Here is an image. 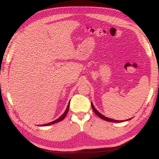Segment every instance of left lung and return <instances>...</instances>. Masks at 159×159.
<instances>
[{"instance_id": "obj_1", "label": "left lung", "mask_w": 159, "mask_h": 159, "mask_svg": "<svg viewBox=\"0 0 159 159\" xmlns=\"http://www.w3.org/2000/svg\"><path fill=\"white\" fill-rule=\"evenodd\" d=\"M91 106H92V108L93 109L94 112L95 113V114L98 116L99 118H101L102 119H103L104 120H107V121H109V122H114V123H120V122H123V120H114V119H111V118H107L106 116H103L102 114H101L100 113H99V111H97V109L95 108V107H94V105L93 104V103L91 104ZM130 119H131V118H130ZM129 120V119H128ZM124 121V120H123Z\"/></svg>"}]
</instances>
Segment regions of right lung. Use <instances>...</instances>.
Returning a JSON list of instances; mask_svg holds the SVG:
<instances>
[{
	"label": "right lung",
	"instance_id": "1",
	"mask_svg": "<svg viewBox=\"0 0 159 159\" xmlns=\"http://www.w3.org/2000/svg\"><path fill=\"white\" fill-rule=\"evenodd\" d=\"M69 103H70V102H69ZM69 103L68 104V106H67V108H66V111H64V114H63L62 115H61L60 118H57V120H54V121H52V122H50V123H46V124L41 125H40V126H47V125H52V124H55V123H58V122L61 121V120H62L64 119V118L66 117L67 113H68L69 109Z\"/></svg>",
	"mask_w": 159,
	"mask_h": 159
}]
</instances>
